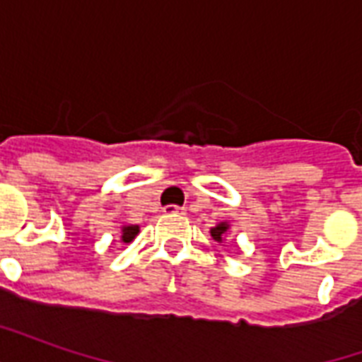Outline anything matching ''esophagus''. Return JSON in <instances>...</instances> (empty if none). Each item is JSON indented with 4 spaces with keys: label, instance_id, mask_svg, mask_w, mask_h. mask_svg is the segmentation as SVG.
<instances>
[{
    "label": "esophagus",
    "instance_id": "esophagus-1",
    "mask_svg": "<svg viewBox=\"0 0 362 362\" xmlns=\"http://www.w3.org/2000/svg\"><path fill=\"white\" fill-rule=\"evenodd\" d=\"M163 213H165V215H182L184 209L178 207V205H166L165 209H163Z\"/></svg>",
    "mask_w": 362,
    "mask_h": 362
}]
</instances>
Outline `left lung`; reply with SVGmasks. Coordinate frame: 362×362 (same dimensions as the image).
Wrapping results in <instances>:
<instances>
[{"label": "left lung", "mask_w": 362, "mask_h": 362, "mask_svg": "<svg viewBox=\"0 0 362 362\" xmlns=\"http://www.w3.org/2000/svg\"><path fill=\"white\" fill-rule=\"evenodd\" d=\"M227 228H228L227 223H221V225H217L215 228H211V236L217 240V243H221V240H223V235L227 233Z\"/></svg>", "instance_id": "left-lung-1"}]
</instances>
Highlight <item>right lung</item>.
I'll use <instances>...</instances> for the list:
<instances>
[{
  "instance_id": "1",
  "label": "right lung",
  "mask_w": 362,
  "mask_h": 362,
  "mask_svg": "<svg viewBox=\"0 0 362 362\" xmlns=\"http://www.w3.org/2000/svg\"><path fill=\"white\" fill-rule=\"evenodd\" d=\"M137 233H139V227H137V225H132V227H124V228H122V240H124V243H132Z\"/></svg>"
}]
</instances>
